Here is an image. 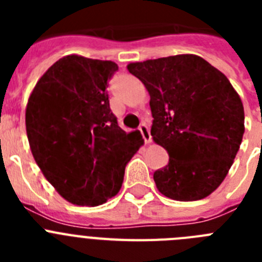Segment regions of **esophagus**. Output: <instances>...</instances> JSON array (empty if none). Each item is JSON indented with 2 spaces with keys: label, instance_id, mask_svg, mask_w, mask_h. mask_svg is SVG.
<instances>
[{
  "label": "esophagus",
  "instance_id": "34e87169",
  "mask_svg": "<svg viewBox=\"0 0 262 262\" xmlns=\"http://www.w3.org/2000/svg\"><path fill=\"white\" fill-rule=\"evenodd\" d=\"M139 131H140V134H142L143 139H144V143H149L152 140V136H151V133H149V128H148V126L145 123H142L140 126H139Z\"/></svg>",
  "mask_w": 262,
  "mask_h": 262
}]
</instances>
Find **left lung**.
I'll return each instance as SVG.
<instances>
[{
	"label": "left lung",
	"mask_w": 262,
	"mask_h": 262,
	"mask_svg": "<svg viewBox=\"0 0 262 262\" xmlns=\"http://www.w3.org/2000/svg\"><path fill=\"white\" fill-rule=\"evenodd\" d=\"M128 72L151 101V135L169 163L154 173L157 189L181 202L202 200L230 170L244 134V107L228 78L196 55L133 62Z\"/></svg>",
	"instance_id": "obj_1"
}]
</instances>
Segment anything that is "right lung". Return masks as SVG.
I'll return each instance as SVG.
<instances>
[{
    "mask_svg": "<svg viewBox=\"0 0 262 262\" xmlns=\"http://www.w3.org/2000/svg\"><path fill=\"white\" fill-rule=\"evenodd\" d=\"M113 61L69 55L36 82L26 108V131L36 164L68 202L98 206L119 191L124 168L143 144L124 133L108 103Z\"/></svg>",
    "mask_w": 262,
    "mask_h": 262,
    "instance_id": "right-lung-1",
    "label": "right lung"
}]
</instances>
